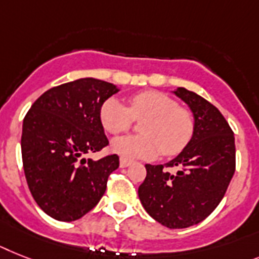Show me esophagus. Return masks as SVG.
I'll return each instance as SVG.
<instances>
[{"mask_svg":"<svg viewBox=\"0 0 259 259\" xmlns=\"http://www.w3.org/2000/svg\"><path fill=\"white\" fill-rule=\"evenodd\" d=\"M131 160L130 159H125V157H120V166L121 168H125V166L131 165Z\"/></svg>","mask_w":259,"mask_h":259,"instance_id":"obj_1","label":"esophagus"}]
</instances>
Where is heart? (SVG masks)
Instances as JSON below:
<instances>
[{"label": "heart", "instance_id": "1", "mask_svg": "<svg viewBox=\"0 0 259 259\" xmlns=\"http://www.w3.org/2000/svg\"><path fill=\"white\" fill-rule=\"evenodd\" d=\"M100 120L111 135L127 132L135 120H144L142 135L114 140L112 149L125 159H153L180 153L194 134V115L175 98L157 90H145L128 98V107L111 98L100 108Z\"/></svg>", "mask_w": 259, "mask_h": 259}]
</instances>
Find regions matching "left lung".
Returning a JSON list of instances; mask_svg holds the SVG:
<instances>
[{"label":"left lung","mask_w":259,"mask_h":259,"mask_svg":"<svg viewBox=\"0 0 259 259\" xmlns=\"http://www.w3.org/2000/svg\"><path fill=\"white\" fill-rule=\"evenodd\" d=\"M175 94L191 107L194 134L169 163L145 165L138 193L152 219L169 229H183L201 222L221 202L236 170V144L232 128L213 104L183 87ZM175 166L179 168L175 175L166 170Z\"/></svg>","instance_id":"obj_1"}]
</instances>
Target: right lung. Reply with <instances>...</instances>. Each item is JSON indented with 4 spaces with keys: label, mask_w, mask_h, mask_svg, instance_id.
Here are the masks:
<instances>
[{
    "label": "right lung",
    "mask_w": 259,
    "mask_h": 259,
    "mask_svg": "<svg viewBox=\"0 0 259 259\" xmlns=\"http://www.w3.org/2000/svg\"><path fill=\"white\" fill-rule=\"evenodd\" d=\"M117 91L94 78L63 83L42 94L23 119L25 177L38 206L54 220L75 221L95 208L119 166L115 153L84 159L108 145L100 108Z\"/></svg>",
    "instance_id": "right-lung-1"
}]
</instances>
